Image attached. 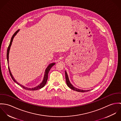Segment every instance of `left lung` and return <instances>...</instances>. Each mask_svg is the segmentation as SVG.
Listing matches in <instances>:
<instances>
[{"instance_id": "8db88e82", "label": "left lung", "mask_w": 121, "mask_h": 121, "mask_svg": "<svg viewBox=\"0 0 121 121\" xmlns=\"http://www.w3.org/2000/svg\"><path fill=\"white\" fill-rule=\"evenodd\" d=\"M65 77H66V83H67V84L68 85V86L69 87V88H70L71 89H73V90H74V91H77V92H87V91H89L90 90H82V89H80L79 88H77L74 86H73L71 83V82H70V81H69V76H68V73H67V72L65 71Z\"/></svg>"}]
</instances>
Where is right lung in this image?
Returning <instances> with one entry per match:
<instances>
[{
  "mask_svg": "<svg viewBox=\"0 0 121 121\" xmlns=\"http://www.w3.org/2000/svg\"><path fill=\"white\" fill-rule=\"evenodd\" d=\"M19 30H17L14 34V35H13L12 38H11V41H10V43L9 44V45L8 47V48H7V63L8 64H9V52H10V48L11 47V45H12V42L13 41V38L15 36V35L17 34V33L19 32ZM55 64V63H50L48 66V67L47 68V69L45 70V74H44V78H43V80L42 82L41 83H40L39 85H38L37 86H35L34 87H32V88H30V87H26V86L21 85V84H20L19 83H18L15 80V79L14 78V77H13V75H12V73H11V70L10 69V68L9 67V64H8V69H9V73H10V74L12 78V79L13 80V81L17 84V85H19L20 86H21L22 87H23V88L26 89V90H38L39 89H40L41 88H42L43 87L45 86V85H46V83H47V80H48V73L50 71V69L52 68V67Z\"/></svg>",
  "mask_w": 121,
  "mask_h": 121,
  "instance_id": "1",
  "label": "right lung"
}]
</instances>
